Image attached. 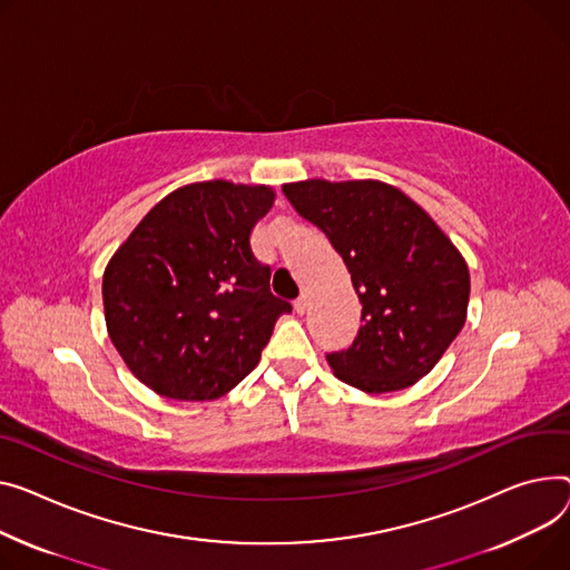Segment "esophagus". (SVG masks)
Listing matches in <instances>:
<instances>
[{
  "label": "esophagus",
  "instance_id": "1",
  "mask_svg": "<svg viewBox=\"0 0 570 570\" xmlns=\"http://www.w3.org/2000/svg\"><path fill=\"white\" fill-rule=\"evenodd\" d=\"M293 309H295V314H305L307 312V297L305 295H302V297H297L295 302H293Z\"/></svg>",
  "mask_w": 570,
  "mask_h": 570
}]
</instances>
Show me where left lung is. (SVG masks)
Masks as SVG:
<instances>
[{
    "instance_id": "1",
    "label": "left lung",
    "mask_w": 570,
    "mask_h": 570,
    "mask_svg": "<svg viewBox=\"0 0 570 570\" xmlns=\"http://www.w3.org/2000/svg\"><path fill=\"white\" fill-rule=\"evenodd\" d=\"M282 189L344 258L362 302L353 346L327 355L334 375L366 394L422 381L468 318L463 254L420 204L390 183L307 178Z\"/></svg>"
}]
</instances>
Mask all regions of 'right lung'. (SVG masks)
<instances>
[{
  "instance_id": "right-lung-1",
  "label": "right lung",
  "mask_w": 570,
  "mask_h": 570,
  "mask_svg": "<svg viewBox=\"0 0 570 570\" xmlns=\"http://www.w3.org/2000/svg\"><path fill=\"white\" fill-rule=\"evenodd\" d=\"M271 185L189 183L150 208L102 275L107 334L139 383L174 401H213L258 364L291 305L249 247Z\"/></svg>"
}]
</instances>
